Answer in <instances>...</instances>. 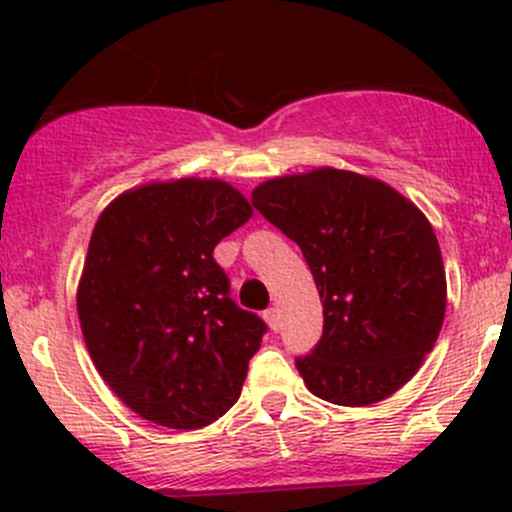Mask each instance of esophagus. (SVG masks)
Here are the masks:
<instances>
[{
  "label": "esophagus",
  "mask_w": 512,
  "mask_h": 512,
  "mask_svg": "<svg viewBox=\"0 0 512 512\" xmlns=\"http://www.w3.org/2000/svg\"><path fill=\"white\" fill-rule=\"evenodd\" d=\"M265 322L270 324L272 332H277V329H280V314H277V307L265 309Z\"/></svg>",
  "instance_id": "34e87169"
}]
</instances>
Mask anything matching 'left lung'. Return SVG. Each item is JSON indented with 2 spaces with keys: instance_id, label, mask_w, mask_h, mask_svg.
Listing matches in <instances>:
<instances>
[{
  "instance_id": "1",
  "label": "left lung",
  "mask_w": 512,
  "mask_h": 512,
  "mask_svg": "<svg viewBox=\"0 0 512 512\" xmlns=\"http://www.w3.org/2000/svg\"><path fill=\"white\" fill-rule=\"evenodd\" d=\"M252 205L294 240L324 334L294 364L314 396L369 406L421 369L446 314L441 247L426 215L381 180L339 168L265 180Z\"/></svg>"
}]
</instances>
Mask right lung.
I'll return each mask as SVG.
<instances>
[{
    "mask_svg": "<svg viewBox=\"0 0 512 512\" xmlns=\"http://www.w3.org/2000/svg\"><path fill=\"white\" fill-rule=\"evenodd\" d=\"M252 218L215 178L146 183L98 215L76 292L98 374L158 426L200 428L240 399L265 322L230 299L213 250Z\"/></svg>",
    "mask_w": 512,
    "mask_h": 512,
    "instance_id": "1",
    "label": "right lung"
}]
</instances>
